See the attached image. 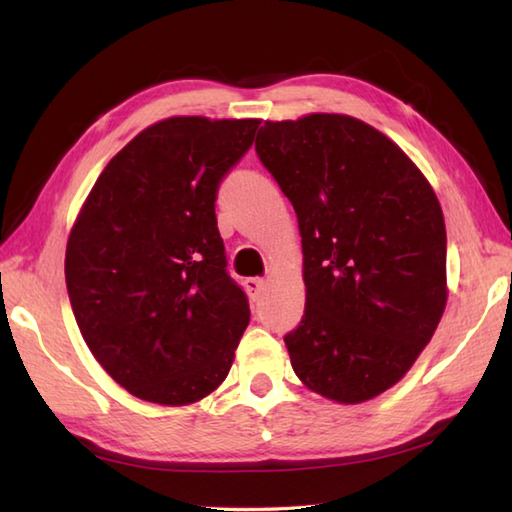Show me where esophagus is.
<instances>
[{
	"label": "esophagus",
	"instance_id": "34e87169",
	"mask_svg": "<svg viewBox=\"0 0 512 512\" xmlns=\"http://www.w3.org/2000/svg\"><path fill=\"white\" fill-rule=\"evenodd\" d=\"M265 287H267V283L263 278H247L245 280V289H247V294L252 300H258L260 296H263Z\"/></svg>",
	"mask_w": 512,
	"mask_h": 512
}]
</instances>
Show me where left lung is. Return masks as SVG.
<instances>
[{"label": "left lung", "mask_w": 512, "mask_h": 512, "mask_svg": "<svg viewBox=\"0 0 512 512\" xmlns=\"http://www.w3.org/2000/svg\"><path fill=\"white\" fill-rule=\"evenodd\" d=\"M256 154L294 205L307 298L285 336L307 389L340 404L398 384L446 307V227L431 183L347 114L265 121Z\"/></svg>", "instance_id": "obj_1"}]
</instances>
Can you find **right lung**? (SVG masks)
I'll list each match as a JSON object with an SVG mask.
<instances>
[{
  "mask_svg": "<svg viewBox=\"0 0 512 512\" xmlns=\"http://www.w3.org/2000/svg\"><path fill=\"white\" fill-rule=\"evenodd\" d=\"M258 125H150L106 165L72 225V314L92 356L134 398L192 404L232 369L249 302L225 269L214 203Z\"/></svg>",
  "mask_w": 512,
  "mask_h": 512,
  "instance_id": "1",
  "label": "right lung"
}]
</instances>
